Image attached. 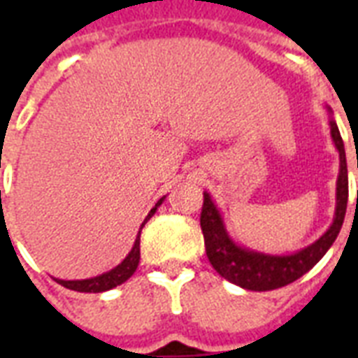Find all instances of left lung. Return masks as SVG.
Listing matches in <instances>:
<instances>
[{"label": "left lung", "mask_w": 358, "mask_h": 358, "mask_svg": "<svg viewBox=\"0 0 358 358\" xmlns=\"http://www.w3.org/2000/svg\"><path fill=\"white\" fill-rule=\"evenodd\" d=\"M329 124H331V137H333L334 146L338 148L340 154V173L338 180H336V212H334L333 224L329 227L327 232L305 249L297 250L294 255L277 256L264 255V252L239 247L232 241V238L224 229L223 217L213 204L212 196L204 193L201 229L202 234H204L208 260L213 266V269L221 277L227 278L229 282L238 284L245 289H252V292L282 288L286 284L303 277L306 271H310L312 267L322 260L323 255L331 249V245L334 243V239L342 229V223H344L350 187H348V163H345L344 141H342L336 122L331 119Z\"/></svg>", "instance_id": "8db88e82"}]
</instances>
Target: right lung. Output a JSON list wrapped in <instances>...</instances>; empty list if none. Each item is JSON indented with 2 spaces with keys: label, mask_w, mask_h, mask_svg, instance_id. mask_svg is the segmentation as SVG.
<instances>
[{
  "label": "right lung",
  "mask_w": 358,
  "mask_h": 358,
  "mask_svg": "<svg viewBox=\"0 0 358 358\" xmlns=\"http://www.w3.org/2000/svg\"><path fill=\"white\" fill-rule=\"evenodd\" d=\"M163 199H165V196H163ZM163 199H159L156 206L152 208L150 213L146 215V219L143 221V224H141V229H143L146 221L156 213L157 206L162 204ZM139 241H141V230H139V234H137V239H135L134 247H131V250L128 252V256L120 262L119 266L113 267L111 271L103 273V275H98V277L85 278V280H61V278H55V280H57L61 286H64V288L74 289V292H85V294H100V292H108V289L111 288H117V286H120L122 282H126V280L134 275L137 266H139V258H141Z\"/></svg>",
  "instance_id": "add662e5"
}]
</instances>
